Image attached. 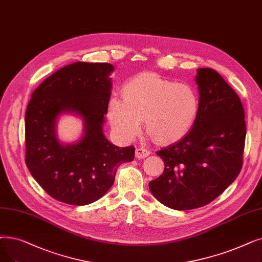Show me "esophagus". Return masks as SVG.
Wrapping results in <instances>:
<instances>
[{
    "label": "esophagus",
    "instance_id": "1",
    "mask_svg": "<svg viewBox=\"0 0 262 262\" xmlns=\"http://www.w3.org/2000/svg\"><path fill=\"white\" fill-rule=\"evenodd\" d=\"M150 151L147 149H143V147H138V149H136V157H137L138 159H141V158H145L150 155Z\"/></svg>",
    "mask_w": 262,
    "mask_h": 262
}]
</instances>
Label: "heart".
<instances>
[{
    "mask_svg": "<svg viewBox=\"0 0 262 262\" xmlns=\"http://www.w3.org/2000/svg\"><path fill=\"white\" fill-rule=\"evenodd\" d=\"M122 96L110 99L108 119L124 141L139 134L143 119L157 142L178 141L194 126L200 110L199 94L191 85L149 73L125 82Z\"/></svg>",
    "mask_w": 262,
    "mask_h": 262,
    "instance_id": "obj_1",
    "label": "heart"
}]
</instances>
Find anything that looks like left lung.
Returning <instances> with one entry per match:
<instances>
[{"mask_svg":"<svg viewBox=\"0 0 262 262\" xmlns=\"http://www.w3.org/2000/svg\"><path fill=\"white\" fill-rule=\"evenodd\" d=\"M197 72V121L183 138L156 152L165 169L149 183L159 202L181 211L204 207L217 198L243 165L246 124L240 97L212 68Z\"/></svg>","mask_w":262,"mask_h":262,"instance_id":"8db88e82","label":"left lung"}]
</instances>
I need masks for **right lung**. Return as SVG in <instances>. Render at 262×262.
Masks as SVG:
<instances>
[{"instance_id":"right-lung-1","label":"right lung","mask_w":262,"mask_h":262,"mask_svg":"<svg viewBox=\"0 0 262 262\" xmlns=\"http://www.w3.org/2000/svg\"><path fill=\"white\" fill-rule=\"evenodd\" d=\"M109 63L76 62L56 71L34 91L26 112V164L33 178L55 200L84 206L103 197L117 169L135 157L133 145H113L103 134L110 99ZM74 111L85 121L83 139L61 145L55 120Z\"/></svg>"}]
</instances>
